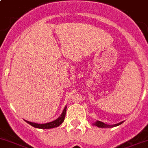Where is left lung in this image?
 I'll return each mask as SVG.
<instances>
[{
    "instance_id": "8db88e82",
    "label": "left lung",
    "mask_w": 148,
    "mask_h": 148,
    "mask_svg": "<svg viewBox=\"0 0 148 148\" xmlns=\"http://www.w3.org/2000/svg\"><path fill=\"white\" fill-rule=\"evenodd\" d=\"M123 123V122H121V123H117V124H115V125H107V124H105L104 123H103V122H101V121H97L95 123H94V125H96V126L99 127V128H112V127H114V126H117V125H119L122 124Z\"/></svg>"
}]
</instances>
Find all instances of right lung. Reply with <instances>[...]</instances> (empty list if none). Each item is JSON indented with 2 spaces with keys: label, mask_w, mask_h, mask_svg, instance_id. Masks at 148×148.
<instances>
[{
  "label": "right lung",
  "mask_w": 148,
  "mask_h": 148,
  "mask_svg": "<svg viewBox=\"0 0 148 148\" xmlns=\"http://www.w3.org/2000/svg\"><path fill=\"white\" fill-rule=\"evenodd\" d=\"M66 111H67V106H65L63 112H62V114H61V116H59V118L56 119V120H54V121L51 122V123H45V124H38V123H32V122L26 121V120H25V121L26 122V123H28V124L31 125H32L33 127H34V128H42V129H49V128H56V127H58L59 125H60L64 122L65 118V114H66Z\"/></svg>",
  "instance_id": "right-lung-1"
}]
</instances>
